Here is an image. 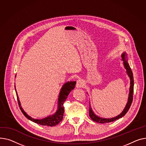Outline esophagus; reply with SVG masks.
<instances>
[{
  "label": "esophagus",
  "instance_id": "esophagus-1",
  "mask_svg": "<svg viewBox=\"0 0 146 146\" xmlns=\"http://www.w3.org/2000/svg\"><path fill=\"white\" fill-rule=\"evenodd\" d=\"M84 82L82 80L80 79L78 80H77L76 84V87L77 88H81L84 86Z\"/></svg>",
  "mask_w": 146,
  "mask_h": 146
}]
</instances>
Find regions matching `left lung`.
Listing matches in <instances>:
<instances>
[{
	"mask_svg": "<svg viewBox=\"0 0 146 146\" xmlns=\"http://www.w3.org/2000/svg\"><path fill=\"white\" fill-rule=\"evenodd\" d=\"M121 58L122 61H123V65L126 70V72L128 76H129L130 80V88H129V94H128V101L126 104V106L124 110H123L122 112L118 115L116 117L110 118H102L101 117H99L95 113H94L92 111V109L91 107V104H90V108H89V114L90 117L91 118L92 120L95 121L96 123H110L113 122L116 119H118L120 118H122L127 113V111L129 110L131 103L133 102V91H134V78H133V75L132 71L130 68V66L129 65V64L128 62V58H127V55L125 52H124L121 55ZM88 94V93H87Z\"/></svg>",
	"mask_w": 146,
	"mask_h": 146,
	"instance_id": "obj_1",
	"label": "left lung"
}]
</instances>
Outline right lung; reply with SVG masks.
<instances>
[{
	"instance_id": "1",
	"label": "right lung",
	"mask_w": 146,
	"mask_h": 146,
	"mask_svg": "<svg viewBox=\"0 0 146 146\" xmlns=\"http://www.w3.org/2000/svg\"><path fill=\"white\" fill-rule=\"evenodd\" d=\"M15 77H16V75H15ZM75 85H76V81H68L62 85V87L61 89V91H60V92L59 94L58 100V107H57L56 111L54 114L49 115L45 118H42V119L33 118L31 116L28 115V114L25 112L21 106V102L19 101L18 94H17L15 86V91L16 92V96H17V98H18V101L19 106L20 107L21 110L22 111V113L23 114V115L28 119H29V120H31L34 123L39 124L42 125H46V126L52 127V126H55L56 125L58 124L63 119V115H64V102L67 98L68 94L70 93V92L73 89H74Z\"/></svg>"
}]
</instances>
